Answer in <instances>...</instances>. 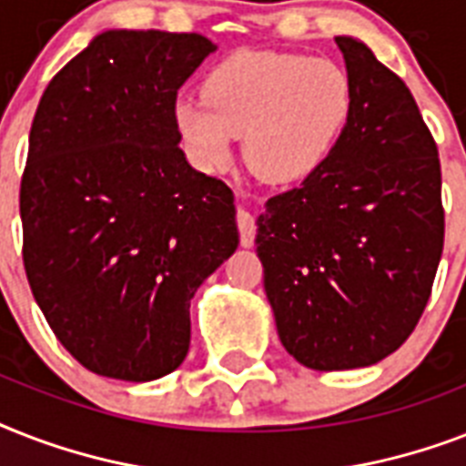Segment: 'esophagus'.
<instances>
[{"instance_id": "obj_1", "label": "esophagus", "mask_w": 466, "mask_h": 466, "mask_svg": "<svg viewBox=\"0 0 466 466\" xmlns=\"http://www.w3.org/2000/svg\"><path fill=\"white\" fill-rule=\"evenodd\" d=\"M237 225H239V239H241V247H254V239H256V225H254V218H251V212L239 208L237 210Z\"/></svg>"}]
</instances>
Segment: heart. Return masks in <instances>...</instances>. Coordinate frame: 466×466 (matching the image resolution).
<instances>
[{"instance_id": "b5f03b06", "label": "heart", "mask_w": 466, "mask_h": 466, "mask_svg": "<svg viewBox=\"0 0 466 466\" xmlns=\"http://www.w3.org/2000/svg\"><path fill=\"white\" fill-rule=\"evenodd\" d=\"M353 86L331 60L244 50L208 72L203 98H178L176 130L200 168L222 167L241 135V157L266 183L305 181L339 145Z\"/></svg>"}]
</instances>
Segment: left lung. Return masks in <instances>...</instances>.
Segmentation results:
<instances>
[{
  "instance_id": "obj_1",
  "label": "left lung",
  "mask_w": 466,
  "mask_h": 466,
  "mask_svg": "<svg viewBox=\"0 0 466 466\" xmlns=\"http://www.w3.org/2000/svg\"><path fill=\"white\" fill-rule=\"evenodd\" d=\"M353 111L324 167L256 219L263 288L285 350L311 370L384 360L419 324L441 263V159L411 91L339 35Z\"/></svg>"
}]
</instances>
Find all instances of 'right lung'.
Instances as JSON below:
<instances>
[{"label":"right lung","mask_w":466,"mask_h":466,"mask_svg":"<svg viewBox=\"0 0 466 466\" xmlns=\"http://www.w3.org/2000/svg\"><path fill=\"white\" fill-rule=\"evenodd\" d=\"M218 46L98 33L47 84L21 178L24 266L57 340L96 375L152 382L190 346V299L239 247L232 188L178 147L176 94Z\"/></svg>","instance_id":"1"}]
</instances>
